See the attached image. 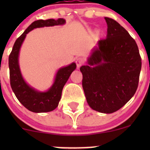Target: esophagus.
<instances>
[{
	"mask_svg": "<svg viewBox=\"0 0 150 150\" xmlns=\"http://www.w3.org/2000/svg\"><path fill=\"white\" fill-rule=\"evenodd\" d=\"M85 63V60L83 57H78L76 59V64L78 67H80L81 66H82Z\"/></svg>",
	"mask_w": 150,
	"mask_h": 150,
	"instance_id": "1",
	"label": "esophagus"
}]
</instances>
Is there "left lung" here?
<instances>
[{
    "instance_id": "1",
    "label": "left lung",
    "mask_w": 150,
    "mask_h": 150,
    "mask_svg": "<svg viewBox=\"0 0 150 150\" xmlns=\"http://www.w3.org/2000/svg\"><path fill=\"white\" fill-rule=\"evenodd\" d=\"M107 38L98 42L82 66V85L88 105L102 113L120 110L138 88L142 59L135 40L115 20L104 17Z\"/></svg>"
}]
</instances>
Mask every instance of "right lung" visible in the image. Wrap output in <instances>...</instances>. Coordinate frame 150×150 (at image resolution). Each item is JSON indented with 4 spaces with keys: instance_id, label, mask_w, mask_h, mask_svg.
<instances>
[{
    "instance_id": "1",
    "label": "right lung",
    "mask_w": 150,
    "mask_h": 150,
    "mask_svg": "<svg viewBox=\"0 0 150 150\" xmlns=\"http://www.w3.org/2000/svg\"><path fill=\"white\" fill-rule=\"evenodd\" d=\"M64 23L65 20L62 18L56 20L50 19L35 21L16 39L8 57L11 87L19 102L33 112H47L57 108L61 99L63 87L71 73L76 68V64L72 63L69 66L61 68L57 72L54 83L51 88L46 92H38L30 87L22 78L18 63L19 49L26 35L33 29L63 25Z\"/></svg>"
}]
</instances>
